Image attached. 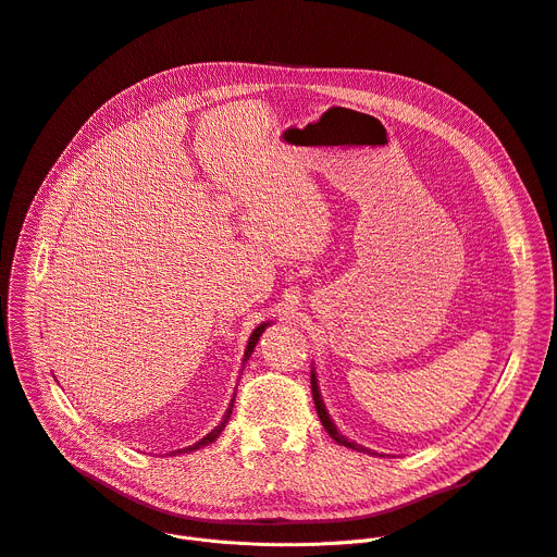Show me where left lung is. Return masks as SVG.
<instances>
[{
    "label": "left lung",
    "instance_id": "left-lung-1",
    "mask_svg": "<svg viewBox=\"0 0 557 557\" xmlns=\"http://www.w3.org/2000/svg\"><path fill=\"white\" fill-rule=\"evenodd\" d=\"M310 389H312V401H314L317 414H320V421H322V425L326 428V432H329L339 445H344V447H350V449H357V451H370V449H366L363 445H357V443L348 441L344 434L337 432V428H335V423L331 421V414L326 412V406H324V401H322V394H320V385H317L314 370H310Z\"/></svg>",
    "mask_w": 557,
    "mask_h": 557
}]
</instances>
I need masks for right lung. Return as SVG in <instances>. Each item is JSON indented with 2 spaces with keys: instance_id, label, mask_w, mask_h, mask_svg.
Wrapping results in <instances>:
<instances>
[{
  "instance_id": "1",
  "label": "right lung",
  "mask_w": 557,
  "mask_h": 557,
  "mask_svg": "<svg viewBox=\"0 0 557 557\" xmlns=\"http://www.w3.org/2000/svg\"><path fill=\"white\" fill-rule=\"evenodd\" d=\"M269 324H260L253 333H251V337H249V344H247V350H245V361L251 357V352H253V348H256V344H258V339H260V335L264 333V329H267ZM233 401L235 399H231V404H228V410H226V414H224V419L220 421V425H215V430H211L205 438H200L196 445H191V447H185L183 451H194V449H200V447H205V445H209V443H213L220 434H222V430H224V425L228 423V417H231V410H233ZM181 451V449H178ZM176 454V451H174Z\"/></svg>"
}]
</instances>
